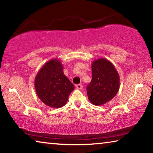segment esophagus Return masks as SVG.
Wrapping results in <instances>:
<instances>
[{"label": "esophagus", "mask_w": 153, "mask_h": 153, "mask_svg": "<svg viewBox=\"0 0 153 153\" xmlns=\"http://www.w3.org/2000/svg\"><path fill=\"white\" fill-rule=\"evenodd\" d=\"M76 87L77 89L81 90L82 88V84H76Z\"/></svg>", "instance_id": "esophagus-1"}]
</instances>
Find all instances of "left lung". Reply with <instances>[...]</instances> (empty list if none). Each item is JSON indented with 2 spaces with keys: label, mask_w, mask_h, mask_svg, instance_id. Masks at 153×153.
<instances>
[{
  "label": "left lung",
  "mask_w": 153,
  "mask_h": 153,
  "mask_svg": "<svg viewBox=\"0 0 153 153\" xmlns=\"http://www.w3.org/2000/svg\"><path fill=\"white\" fill-rule=\"evenodd\" d=\"M92 78L86 90L90 102L102 105L115 97L120 89V76L115 67L107 59L102 58L93 61Z\"/></svg>",
  "instance_id": "8db88e82"
}]
</instances>
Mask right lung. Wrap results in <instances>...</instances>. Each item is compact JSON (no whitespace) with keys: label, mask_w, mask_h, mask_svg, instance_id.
Returning <instances> with one entry per match:
<instances>
[{"label":"right lung","mask_w":153,"mask_h":153,"mask_svg":"<svg viewBox=\"0 0 153 153\" xmlns=\"http://www.w3.org/2000/svg\"><path fill=\"white\" fill-rule=\"evenodd\" d=\"M35 88L38 98L48 107L60 108L66 104L74 84L63 74V66L59 59L48 61L35 78Z\"/></svg>","instance_id":"obj_1"}]
</instances>
